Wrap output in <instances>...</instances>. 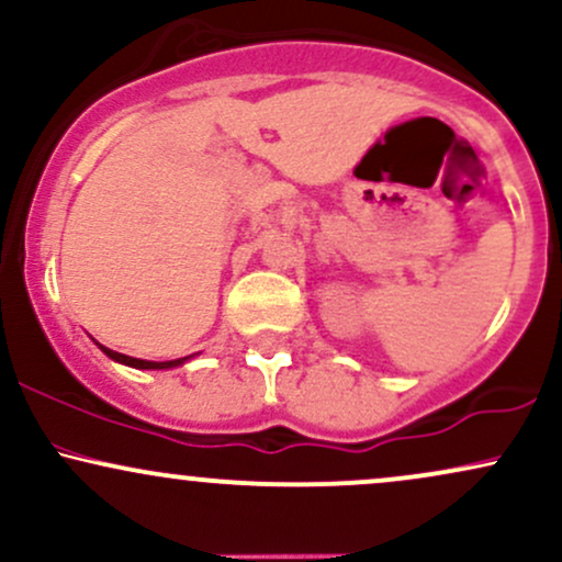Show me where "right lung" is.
I'll list each match as a JSON object with an SVG mask.
<instances>
[{"label": "right lung", "instance_id": "right-lung-1", "mask_svg": "<svg viewBox=\"0 0 562 562\" xmlns=\"http://www.w3.org/2000/svg\"><path fill=\"white\" fill-rule=\"evenodd\" d=\"M97 346H100V344H97ZM100 348L108 353V357L113 359V362L128 364V367H134V370H169V367H179V364H184L187 359H190V357H184V359H173V362H147V359H134V357H126V353L111 351V348H105V346H100Z\"/></svg>", "mask_w": 562, "mask_h": 562}]
</instances>
